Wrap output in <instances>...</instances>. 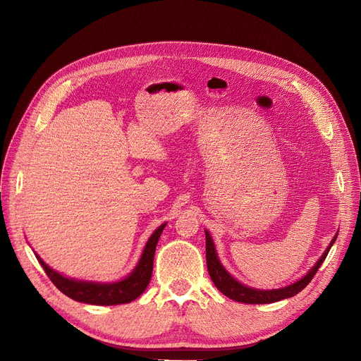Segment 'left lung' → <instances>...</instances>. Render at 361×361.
Masks as SVG:
<instances>
[{"instance_id": "1", "label": "left lung", "mask_w": 361, "mask_h": 361, "mask_svg": "<svg viewBox=\"0 0 361 361\" xmlns=\"http://www.w3.org/2000/svg\"><path fill=\"white\" fill-rule=\"evenodd\" d=\"M336 237L331 241L329 247L325 250V253L322 255V257L317 260L314 267L309 271L306 276H302L300 281L294 282L293 286H288L286 288H279V290H269V291H262V290H253L243 286L238 281H235L228 272L224 269L222 264L219 263V259L215 252V245L214 241L209 235V233L206 231V264H207V272L211 275V279L214 281L215 287L226 297H230L235 301L240 302H247V305H267V302H275L283 298H290L295 294H298L302 288L309 286V282L313 279L316 272L319 271L320 264L324 263L326 259L334 241Z\"/></svg>"}]
</instances>
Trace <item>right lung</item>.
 <instances>
[{
    "instance_id": "obj_1",
    "label": "right lung",
    "mask_w": 361,
    "mask_h": 361,
    "mask_svg": "<svg viewBox=\"0 0 361 361\" xmlns=\"http://www.w3.org/2000/svg\"><path fill=\"white\" fill-rule=\"evenodd\" d=\"M164 228H165V224H162L159 228L150 235L135 271H133L126 279L118 282L98 283V282L68 279L60 275L59 272L52 271L44 260L39 259V256L36 257L42 264L45 274L52 281L54 286L67 297L75 301H82V302H87V305H97V306L124 305V302L136 300L149 286L152 269H154L155 249Z\"/></svg>"
}]
</instances>
